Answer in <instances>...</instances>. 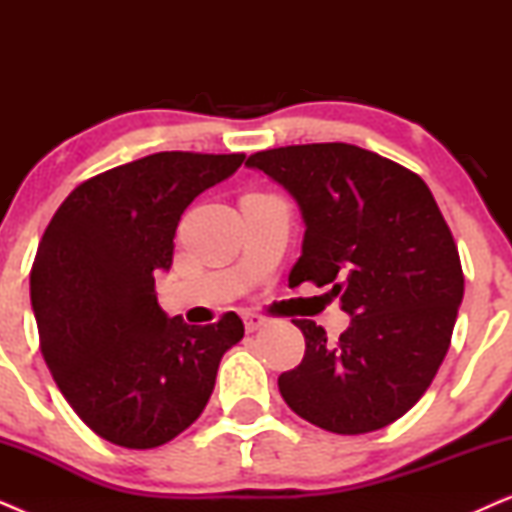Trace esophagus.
Instances as JSON below:
<instances>
[{"label":"esophagus","mask_w":512,"mask_h":512,"mask_svg":"<svg viewBox=\"0 0 512 512\" xmlns=\"http://www.w3.org/2000/svg\"><path fill=\"white\" fill-rule=\"evenodd\" d=\"M242 319H244V328H247V333H254L265 324L263 314H256V312H244Z\"/></svg>","instance_id":"1"}]
</instances>
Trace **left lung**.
<instances>
[{"mask_svg": "<svg viewBox=\"0 0 512 512\" xmlns=\"http://www.w3.org/2000/svg\"><path fill=\"white\" fill-rule=\"evenodd\" d=\"M247 167L277 181L303 216L289 284H331L352 317L335 345L314 321L293 319L305 356L279 375L286 405L345 436L396 422L436 377L464 298L457 244L429 186L342 142L258 151Z\"/></svg>", "mask_w": 512, "mask_h": 512, "instance_id": "8db88e82", "label": "left lung"}]
</instances>
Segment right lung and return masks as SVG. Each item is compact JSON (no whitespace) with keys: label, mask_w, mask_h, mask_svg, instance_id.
I'll return each instance as SVG.
<instances>
[{"label":"right lung","mask_w":512,"mask_h":512,"mask_svg":"<svg viewBox=\"0 0 512 512\" xmlns=\"http://www.w3.org/2000/svg\"><path fill=\"white\" fill-rule=\"evenodd\" d=\"M242 160L188 151L132 160L76 186L41 237L30 272L41 354L76 415L109 443L149 450L186 431L221 356L242 340L235 312L188 326L156 296L184 209Z\"/></svg>","instance_id":"add662e5"}]
</instances>
